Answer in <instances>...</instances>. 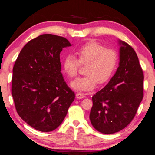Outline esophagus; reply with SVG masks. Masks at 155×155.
<instances>
[{"instance_id": "esophagus-1", "label": "esophagus", "mask_w": 155, "mask_h": 155, "mask_svg": "<svg viewBox=\"0 0 155 155\" xmlns=\"http://www.w3.org/2000/svg\"><path fill=\"white\" fill-rule=\"evenodd\" d=\"M76 96H77V98L81 99V98H83L84 97H85V95H84V94L82 92H77V94H76Z\"/></svg>"}]
</instances>
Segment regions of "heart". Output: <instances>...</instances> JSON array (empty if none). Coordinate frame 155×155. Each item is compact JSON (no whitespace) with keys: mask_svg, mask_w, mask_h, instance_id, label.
<instances>
[{"mask_svg":"<svg viewBox=\"0 0 155 155\" xmlns=\"http://www.w3.org/2000/svg\"><path fill=\"white\" fill-rule=\"evenodd\" d=\"M77 59L69 54L65 57L63 68L70 78L77 75L81 65H86L85 74L76 78L71 86L77 90L89 91L96 86L97 82L104 84L107 82L117 69L119 54L116 50L107 48L96 41H90L83 44L76 51Z\"/></svg>","mask_w":155,"mask_h":155,"instance_id":"obj_1","label":"heart"}]
</instances>
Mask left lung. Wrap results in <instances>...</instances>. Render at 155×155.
<instances>
[{"label": "left lung", "instance_id": "1", "mask_svg": "<svg viewBox=\"0 0 155 155\" xmlns=\"http://www.w3.org/2000/svg\"><path fill=\"white\" fill-rule=\"evenodd\" d=\"M120 65L109 83L92 96L90 119L104 134L122 130L134 118L143 97V74L137 54L120 41Z\"/></svg>", "mask_w": 155, "mask_h": 155}]
</instances>
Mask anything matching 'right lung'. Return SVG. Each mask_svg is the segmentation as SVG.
Wrapping results in <instances>:
<instances>
[{"instance_id": "1", "label": "right lung", "mask_w": 155, "mask_h": 155, "mask_svg": "<svg viewBox=\"0 0 155 155\" xmlns=\"http://www.w3.org/2000/svg\"><path fill=\"white\" fill-rule=\"evenodd\" d=\"M71 45L64 37L43 34L23 47L13 68L12 94L18 114L41 132L56 129L74 100L62 77L59 57Z\"/></svg>"}]
</instances>
